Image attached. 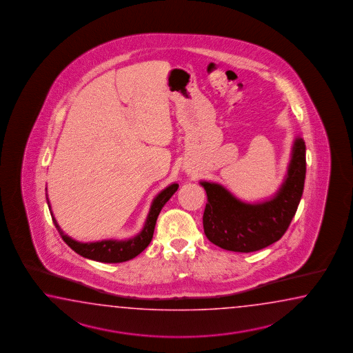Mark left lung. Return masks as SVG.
Instances as JSON below:
<instances>
[{"instance_id":"obj_1","label":"left lung","mask_w":353,"mask_h":353,"mask_svg":"<svg viewBox=\"0 0 353 353\" xmlns=\"http://www.w3.org/2000/svg\"><path fill=\"white\" fill-rule=\"evenodd\" d=\"M305 172V143L296 137L284 183L270 199L242 202L223 185L201 181L207 193L203 213L207 239L234 252H254L280 240L298 210Z\"/></svg>"}]
</instances>
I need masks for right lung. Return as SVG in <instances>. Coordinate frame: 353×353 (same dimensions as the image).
Here are the masks:
<instances>
[{
  "mask_svg": "<svg viewBox=\"0 0 353 353\" xmlns=\"http://www.w3.org/2000/svg\"><path fill=\"white\" fill-rule=\"evenodd\" d=\"M178 187H179V184H176V183L170 184L169 187H166L164 190H161L154 198L141 232L136 234L135 237H132V239H128V240H103L97 241V242H87V243L73 240L72 237H69L68 234L63 232V230L60 228L57 219L54 217L53 212L50 208V203H49L48 198H46V202L49 205V210H50L54 225L57 227L61 239L78 255L83 256L85 259H90V260L99 261V263H123V261H128V260L136 257L139 254H141L143 250L149 246V243L152 240V234H154L159 213H160L161 208L165 205V203L172 198V195L178 190Z\"/></svg>",
  "mask_w": 353,
  "mask_h": 353,
  "instance_id": "add662e5",
  "label": "right lung"
}]
</instances>
